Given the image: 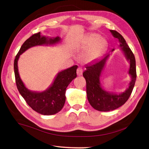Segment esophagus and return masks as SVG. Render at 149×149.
<instances>
[{"label": "esophagus", "mask_w": 149, "mask_h": 149, "mask_svg": "<svg viewBox=\"0 0 149 149\" xmlns=\"http://www.w3.org/2000/svg\"><path fill=\"white\" fill-rule=\"evenodd\" d=\"M82 73H83V69L79 67L77 68V74L79 76H80L82 75Z\"/></svg>", "instance_id": "34e87169"}]
</instances>
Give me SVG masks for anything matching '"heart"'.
<instances>
[{
  "label": "heart",
  "instance_id": "1",
  "mask_svg": "<svg viewBox=\"0 0 149 149\" xmlns=\"http://www.w3.org/2000/svg\"><path fill=\"white\" fill-rule=\"evenodd\" d=\"M106 46V41L97 33L88 35L83 42V48L86 49L81 55V60L86 63L93 62L102 55Z\"/></svg>",
  "mask_w": 149,
  "mask_h": 149
}]
</instances>
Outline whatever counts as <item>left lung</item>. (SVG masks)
<instances>
[{
	"mask_svg": "<svg viewBox=\"0 0 149 149\" xmlns=\"http://www.w3.org/2000/svg\"><path fill=\"white\" fill-rule=\"evenodd\" d=\"M110 31L114 38L118 39L120 42V47H122L127 59L130 61V67L128 73L132 77V80L128 88L125 92L120 94H109L102 89L100 84V74L109 54L87 66L86 70L83 73L86 82L87 98L90 105L94 109L100 111L114 110L124 105L130 97L136 80V60L133 53L128 46L125 39L119 33L113 30H110ZM113 50L114 49L112 52Z\"/></svg>",
	"mask_w": 149,
	"mask_h": 149,
	"instance_id": "obj_1",
	"label": "left lung"
}]
</instances>
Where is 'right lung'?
<instances>
[{
	"label": "right lung",
	"instance_id": "1",
	"mask_svg": "<svg viewBox=\"0 0 149 149\" xmlns=\"http://www.w3.org/2000/svg\"><path fill=\"white\" fill-rule=\"evenodd\" d=\"M60 38L49 39L41 36L38 32L25 41L16 55L14 61V70L16 86L19 93L27 104L35 111L43 115H52L58 113L63 108L66 100L65 93L69 84L77 77V66H74L58 74L52 86L46 91L32 92L25 88L19 77L17 61L21 54L33 46L42 44H53L59 42Z\"/></svg>",
	"mask_w": 149,
	"mask_h": 149
}]
</instances>
